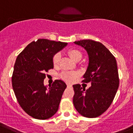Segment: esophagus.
<instances>
[{
    "instance_id": "34e87169",
    "label": "esophagus",
    "mask_w": 133,
    "mask_h": 133,
    "mask_svg": "<svg viewBox=\"0 0 133 133\" xmlns=\"http://www.w3.org/2000/svg\"><path fill=\"white\" fill-rule=\"evenodd\" d=\"M67 86L68 87H72V84L70 83H67Z\"/></svg>"
}]
</instances>
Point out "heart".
Returning a JSON list of instances; mask_svg holds the SVG:
<instances>
[{
  "instance_id": "obj_1",
  "label": "heart",
  "mask_w": 133,
  "mask_h": 133,
  "mask_svg": "<svg viewBox=\"0 0 133 133\" xmlns=\"http://www.w3.org/2000/svg\"><path fill=\"white\" fill-rule=\"evenodd\" d=\"M68 55L69 57L73 59L74 61L76 60H80L82 58V53L80 51L75 49H72L68 51ZM60 60V53H57L54 56L53 59V62L54 66L57 67L58 65L59 62ZM78 76V74L75 72H70V71H64L62 73L61 77L64 80L68 82H72L73 80Z\"/></svg>"
}]
</instances>
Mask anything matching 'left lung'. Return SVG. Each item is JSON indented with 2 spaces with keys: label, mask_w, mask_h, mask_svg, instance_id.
<instances>
[{
  "label": "left lung",
  "mask_w": 133,
  "mask_h": 133,
  "mask_svg": "<svg viewBox=\"0 0 133 133\" xmlns=\"http://www.w3.org/2000/svg\"><path fill=\"white\" fill-rule=\"evenodd\" d=\"M88 55V66L84 75V82H90L88 89L75 84L73 104L84 117L96 118L104 113L112 103L119 86L116 60L111 52L99 42L82 40L74 42Z\"/></svg>",
  "instance_id": "left-lung-1"
}]
</instances>
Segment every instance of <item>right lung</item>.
<instances>
[{"mask_svg": "<svg viewBox=\"0 0 133 133\" xmlns=\"http://www.w3.org/2000/svg\"><path fill=\"white\" fill-rule=\"evenodd\" d=\"M68 43L38 39L28 44L16 59L12 76V86L22 109L31 117L46 120L58 109L67 85L56 80L52 85L44 84L45 72L53 69L55 55Z\"/></svg>", "mask_w": 133, "mask_h": 133, "instance_id": "right-lung-1", "label": "right lung"}]
</instances>
